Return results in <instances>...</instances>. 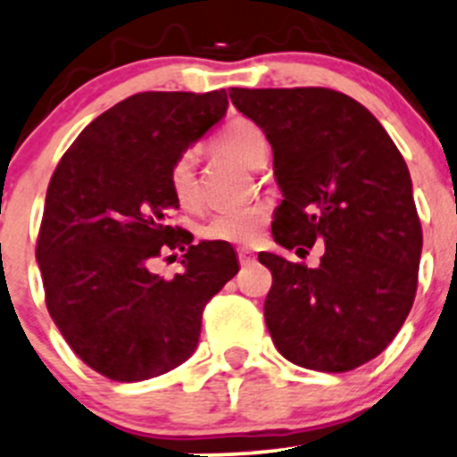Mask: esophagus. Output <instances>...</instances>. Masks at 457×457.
<instances>
[{"mask_svg": "<svg viewBox=\"0 0 457 457\" xmlns=\"http://www.w3.org/2000/svg\"><path fill=\"white\" fill-rule=\"evenodd\" d=\"M237 257H239V263H251L253 262V255L248 251H244V248L237 253Z\"/></svg>", "mask_w": 457, "mask_h": 457, "instance_id": "obj_1", "label": "esophagus"}]
</instances>
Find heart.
<instances>
[{"label": "heart", "instance_id": "1", "mask_svg": "<svg viewBox=\"0 0 457 457\" xmlns=\"http://www.w3.org/2000/svg\"><path fill=\"white\" fill-rule=\"evenodd\" d=\"M222 152L233 156L239 162L253 167L255 164L257 154L266 149V140L263 134L255 125L248 120L237 119L228 123L222 129V134L215 140ZM169 189L173 197L180 202L182 206H194L197 200V178H195V152L180 154L173 160L171 169H169ZM270 213L266 206L253 204L242 206V209H224L211 215L206 224L202 227V235L209 242H224L235 244V246H248L255 244L262 237L263 228H266Z\"/></svg>", "mask_w": 457, "mask_h": 457}]
</instances>
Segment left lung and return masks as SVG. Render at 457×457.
Instances as JSON below:
<instances>
[{
    "instance_id": "1",
    "label": "left lung",
    "mask_w": 457,
    "mask_h": 457,
    "mask_svg": "<svg viewBox=\"0 0 457 457\" xmlns=\"http://www.w3.org/2000/svg\"><path fill=\"white\" fill-rule=\"evenodd\" d=\"M228 96L266 134L281 204L272 237L308 255V268L260 253L272 272L268 332L290 363L350 371L394 341L413 305L422 228L411 178L383 125L328 87L244 89Z\"/></svg>"
}]
</instances>
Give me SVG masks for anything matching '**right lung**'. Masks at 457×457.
Returning a JSON list of instances; mask_svg holds the SVG:
<instances>
[{
  "mask_svg": "<svg viewBox=\"0 0 457 457\" xmlns=\"http://www.w3.org/2000/svg\"><path fill=\"white\" fill-rule=\"evenodd\" d=\"M215 92H140L94 119L50 178L37 262L46 305L74 354L119 383L147 380L185 363L202 312L237 275L233 248L194 242L167 224L180 206L169 169L224 119ZM186 251L173 280L151 272L164 250Z\"/></svg>",
  "mask_w": 457,
  "mask_h": 457,
  "instance_id": "1",
  "label": "right lung"
}]
</instances>
